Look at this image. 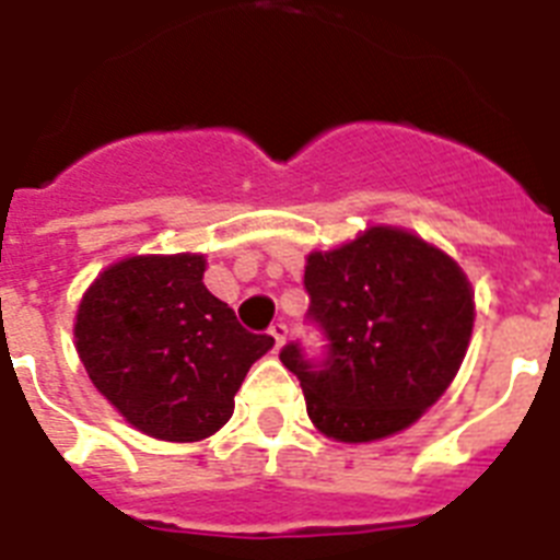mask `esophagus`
<instances>
[{"label": "esophagus", "mask_w": 560, "mask_h": 560, "mask_svg": "<svg viewBox=\"0 0 560 560\" xmlns=\"http://www.w3.org/2000/svg\"><path fill=\"white\" fill-rule=\"evenodd\" d=\"M268 335L275 338V350H280L285 343V335H289V329H285V324H275L271 329H268Z\"/></svg>", "instance_id": "esophagus-1"}]
</instances>
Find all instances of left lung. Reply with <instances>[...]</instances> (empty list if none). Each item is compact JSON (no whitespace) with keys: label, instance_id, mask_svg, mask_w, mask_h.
Instances as JSON below:
<instances>
[{"label":"left lung","instance_id":"left-lung-1","mask_svg":"<svg viewBox=\"0 0 560 560\" xmlns=\"http://www.w3.org/2000/svg\"><path fill=\"white\" fill-rule=\"evenodd\" d=\"M303 283L329 352L315 364L289 343L280 361L301 378L324 436L384 440L448 390L474 329L471 283L448 254L405 228L373 225L308 254Z\"/></svg>","mask_w":560,"mask_h":560}]
</instances>
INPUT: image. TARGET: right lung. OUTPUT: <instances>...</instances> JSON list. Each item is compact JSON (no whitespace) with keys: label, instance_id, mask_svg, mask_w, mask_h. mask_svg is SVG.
I'll use <instances>...</instances> for the list:
<instances>
[{"label":"right lung","instance_id":"obj_1","mask_svg":"<svg viewBox=\"0 0 560 560\" xmlns=\"http://www.w3.org/2000/svg\"><path fill=\"white\" fill-rule=\"evenodd\" d=\"M202 254H141L103 268L74 317L89 378L132 428L164 442L208 440L271 335L240 326L205 289Z\"/></svg>","mask_w":560,"mask_h":560}]
</instances>
